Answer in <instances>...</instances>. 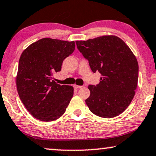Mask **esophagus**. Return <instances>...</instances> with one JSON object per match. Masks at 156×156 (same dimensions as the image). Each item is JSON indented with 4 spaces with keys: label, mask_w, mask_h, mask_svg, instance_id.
<instances>
[{
    "label": "esophagus",
    "mask_w": 156,
    "mask_h": 156,
    "mask_svg": "<svg viewBox=\"0 0 156 156\" xmlns=\"http://www.w3.org/2000/svg\"><path fill=\"white\" fill-rule=\"evenodd\" d=\"M83 86H81V85H76V84H74V87L75 89H80V88H82Z\"/></svg>",
    "instance_id": "obj_1"
}]
</instances>
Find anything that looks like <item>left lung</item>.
Segmentation results:
<instances>
[{
    "mask_svg": "<svg viewBox=\"0 0 156 156\" xmlns=\"http://www.w3.org/2000/svg\"><path fill=\"white\" fill-rule=\"evenodd\" d=\"M76 44L93 72L101 74L99 84L88 86L90 95L85 102L90 111L103 118L121 114L137 89L139 66L136 57L116 36H102Z\"/></svg>",
    "mask_w": 156,
    "mask_h": 156,
    "instance_id": "left-lung-1",
    "label": "left lung"
}]
</instances>
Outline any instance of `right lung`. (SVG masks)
I'll return each mask as SVG.
<instances>
[{
  "label": "right lung",
  "mask_w": 156,
  "mask_h": 156,
  "mask_svg": "<svg viewBox=\"0 0 156 156\" xmlns=\"http://www.w3.org/2000/svg\"><path fill=\"white\" fill-rule=\"evenodd\" d=\"M75 49L74 42L43 38L23 51L19 61L16 87L22 103L43 122L61 117L70 103L74 88L60 85L52 76Z\"/></svg>",
  "instance_id": "obj_1"
}]
</instances>
